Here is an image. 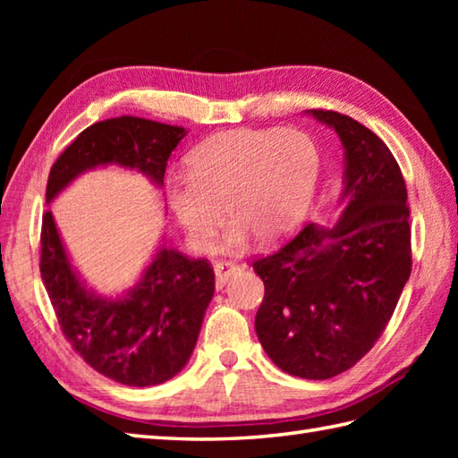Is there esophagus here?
<instances>
[{
  "label": "esophagus",
  "mask_w": 458,
  "mask_h": 458,
  "mask_svg": "<svg viewBox=\"0 0 458 458\" xmlns=\"http://www.w3.org/2000/svg\"><path fill=\"white\" fill-rule=\"evenodd\" d=\"M238 271H240V266H236L234 261H226V259L216 261V264H214V274H216V285L224 287V285H226V281L232 276H236Z\"/></svg>",
  "instance_id": "esophagus-1"
}]
</instances>
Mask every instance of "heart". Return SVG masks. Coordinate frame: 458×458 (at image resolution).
I'll return each instance as SVG.
<instances>
[{
	"instance_id": "1",
	"label": "heart",
	"mask_w": 458,
	"mask_h": 458,
	"mask_svg": "<svg viewBox=\"0 0 458 458\" xmlns=\"http://www.w3.org/2000/svg\"><path fill=\"white\" fill-rule=\"evenodd\" d=\"M187 181L171 184L169 208L189 244L210 251L224 224L234 222L228 248L258 236L287 238L313 202L318 151L299 130L236 128L210 135L184 159Z\"/></svg>"
}]
</instances>
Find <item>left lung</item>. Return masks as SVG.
Segmentation results:
<instances>
[{"label": "left lung", "mask_w": 458, "mask_h": 458, "mask_svg": "<svg viewBox=\"0 0 458 458\" xmlns=\"http://www.w3.org/2000/svg\"><path fill=\"white\" fill-rule=\"evenodd\" d=\"M307 114L344 148V210L335 226L307 224L251 264L266 285L256 333L284 372L328 379L366 356L390 323L411 274V228L403 174L387 145L344 114Z\"/></svg>", "instance_id": "left-lung-1"}]
</instances>
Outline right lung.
I'll return each instance as SVG.
<instances>
[{
	"label": "right lung",
	"mask_w": 458,
	"mask_h": 458,
	"mask_svg": "<svg viewBox=\"0 0 458 458\" xmlns=\"http://www.w3.org/2000/svg\"><path fill=\"white\" fill-rule=\"evenodd\" d=\"M184 135L179 125L135 115L94 123L55 161L47 204L79 174L104 165L135 169L163 187L167 159ZM38 267L64 338L96 372L123 386L148 387L167 382L189 362L214 295L208 259H192L163 244L128 293L100 297L74 271L47 210Z\"/></svg>",
	"instance_id": "obj_1"
}]
</instances>
